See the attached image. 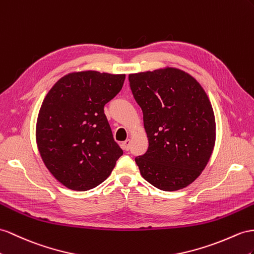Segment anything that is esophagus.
<instances>
[{
  "label": "esophagus",
  "mask_w": 254,
  "mask_h": 254,
  "mask_svg": "<svg viewBox=\"0 0 254 254\" xmlns=\"http://www.w3.org/2000/svg\"><path fill=\"white\" fill-rule=\"evenodd\" d=\"M129 144H131V139L127 138V140H125L122 142V148L125 149V150H128L129 149Z\"/></svg>",
  "instance_id": "34e87169"
}]
</instances>
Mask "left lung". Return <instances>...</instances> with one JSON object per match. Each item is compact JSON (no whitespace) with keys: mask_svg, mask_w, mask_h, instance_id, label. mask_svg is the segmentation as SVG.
<instances>
[{"mask_svg":"<svg viewBox=\"0 0 254 254\" xmlns=\"http://www.w3.org/2000/svg\"><path fill=\"white\" fill-rule=\"evenodd\" d=\"M144 115L149 147L135 159L144 179L163 191L191 185L216 142V119L207 93L187 71L165 66L128 75Z\"/></svg>","mask_w":254,"mask_h":254,"instance_id":"1","label":"left lung"}]
</instances>
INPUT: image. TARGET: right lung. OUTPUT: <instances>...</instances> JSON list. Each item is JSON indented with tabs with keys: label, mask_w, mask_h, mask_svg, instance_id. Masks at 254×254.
Here are the masks:
<instances>
[{
	"label": "right lung",
	"mask_w": 254,
	"mask_h": 254,
	"mask_svg": "<svg viewBox=\"0 0 254 254\" xmlns=\"http://www.w3.org/2000/svg\"><path fill=\"white\" fill-rule=\"evenodd\" d=\"M125 79L126 74L73 71L45 96L36 121L37 148L48 171L68 189L99 186L122 155L104 106L120 92Z\"/></svg>",
	"instance_id": "right-lung-1"
}]
</instances>
